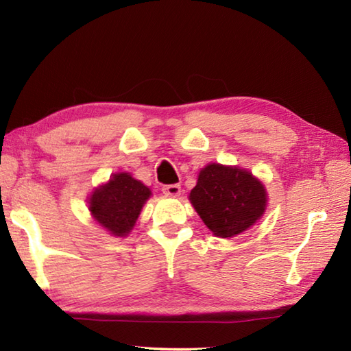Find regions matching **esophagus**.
I'll use <instances>...</instances> for the list:
<instances>
[{
    "label": "esophagus",
    "mask_w": 351,
    "mask_h": 351,
    "mask_svg": "<svg viewBox=\"0 0 351 351\" xmlns=\"http://www.w3.org/2000/svg\"><path fill=\"white\" fill-rule=\"evenodd\" d=\"M162 192L167 195V197H178L181 193V186L180 184H169V186L162 187Z\"/></svg>",
    "instance_id": "esophagus-1"
}]
</instances>
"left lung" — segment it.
<instances>
[{
  "instance_id": "1",
  "label": "left lung",
  "mask_w": 351,
  "mask_h": 351,
  "mask_svg": "<svg viewBox=\"0 0 351 351\" xmlns=\"http://www.w3.org/2000/svg\"><path fill=\"white\" fill-rule=\"evenodd\" d=\"M190 203L213 235L228 237L245 232L265 213L266 189L245 169L209 164L199 171Z\"/></svg>"
}]
</instances>
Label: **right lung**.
Segmentation results:
<instances>
[{
	"instance_id": "right-lung-1",
	"label": "right lung",
	"mask_w": 351,
	"mask_h": 351,
	"mask_svg": "<svg viewBox=\"0 0 351 351\" xmlns=\"http://www.w3.org/2000/svg\"><path fill=\"white\" fill-rule=\"evenodd\" d=\"M152 190L141 181L122 171L94 190L90 197V212L94 219L116 237L130 234L142 206L150 198Z\"/></svg>"
}]
</instances>
